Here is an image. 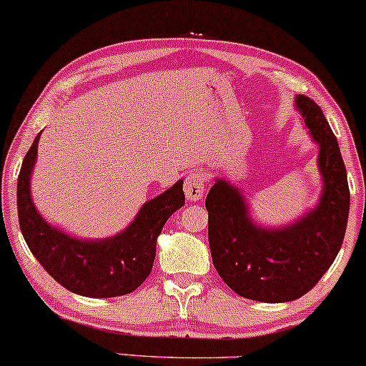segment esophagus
Returning <instances> with one entry per match:
<instances>
[{
  "instance_id": "34e87169",
  "label": "esophagus",
  "mask_w": 366,
  "mask_h": 366,
  "mask_svg": "<svg viewBox=\"0 0 366 366\" xmlns=\"http://www.w3.org/2000/svg\"><path fill=\"white\" fill-rule=\"evenodd\" d=\"M205 182H207V176L202 171H194L188 174L187 182H184V195L190 202L200 200L205 190Z\"/></svg>"
}]
</instances>
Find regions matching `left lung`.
I'll use <instances>...</instances> for the list:
<instances>
[{"label": "left lung", "instance_id": "1", "mask_svg": "<svg viewBox=\"0 0 366 366\" xmlns=\"http://www.w3.org/2000/svg\"><path fill=\"white\" fill-rule=\"evenodd\" d=\"M297 107L320 145L323 194L315 211L283 229L249 219L237 188L217 179L205 199L214 268L232 290L262 302H287L310 292L332 266L346 235L349 187L337 138L322 109L299 94Z\"/></svg>", "mask_w": 366, "mask_h": 366}]
</instances>
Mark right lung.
Segmentation results:
<instances>
[{
  "label": "right lung",
  "instance_id": "obj_1",
  "mask_svg": "<svg viewBox=\"0 0 366 366\" xmlns=\"http://www.w3.org/2000/svg\"><path fill=\"white\" fill-rule=\"evenodd\" d=\"M41 133L24 157L17 184L19 224L39 264L60 285L86 297H116L137 290L147 280L155 259L159 233L172 212L184 204L179 179L162 195L139 209L133 223L107 240H77L50 227L29 194V179L38 154Z\"/></svg>",
  "mask_w": 366,
  "mask_h": 366
}]
</instances>
